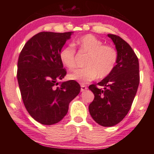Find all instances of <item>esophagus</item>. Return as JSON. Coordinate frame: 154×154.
Wrapping results in <instances>:
<instances>
[{
  "mask_svg": "<svg viewBox=\"0 0 154 154\" xmlns=\"http://www.w3.org/2000/svg\"><path fill=\"white\" fill-rule=\"evenodd\" d=\"M87 89H88L87 86L84 85H81V91H82V92L86 91Z\"/></svg>",
  "mask_w": 154,
  "mask_h": 154,
  "instance_id": "1",
  "label": "esophagus"
}]
</instances>
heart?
I'll return each instance as SVG.
<instances>
[{
  "instance_id": "obj_1",
  "label": "heart",
  "mask_w": 154,
  "mask_h": 154,
  "mask_svg": "<svg viewBox=\"0 0 154 154\" xmlns=\"http://www.w3.org/2000/svg\"><path fill=\"white\" fill-rule=\"evenodd\" d=\"M103 41L92 34L82 35L74 41L73 45L79 53L87 54L83 69H78L68 75V78L82 85L98 77H106L114 70L117 61L118 54L115 48L103 45ZM75 49L72 45L62 48L59 54L61 62L69 69L75 66Z\"/></svg>"
}]
</instances>
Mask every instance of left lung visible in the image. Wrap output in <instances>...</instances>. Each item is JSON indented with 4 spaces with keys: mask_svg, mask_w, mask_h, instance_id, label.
<instances>
[{
    "mask_svg": "<svg viewBox=\"0 0 154 154\" xmlns=\"http://www.w3.org/2000/svg\"><path fill=\"white\" fill-rule=\"evenodd\" d=\"M118 54L114 70L100 82L98 88L91 85L95 95L89 105L90 114L95 122L103 127L119 123L131 108L140 82L138 59L130 45L115 35L109 34Z\"/></svg>",
    "mask_w": 154,
    "mask_h": 154,
    "instance_id": "obj_1",
    "label": "left lung"
}]
</instances>
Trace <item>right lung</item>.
<instances>
[{
  "mask_svg": "<svg viewBox=\"0 0 154 154\" xmlns=\"http://www.w3.org/2000/svg\"><path fill=\"white\" fill-rule=\"evenodd\" d=\"M72 34L42 32L29 39L19 54L17 79L23 103L32 117L42 125L61 121L80 92L75 80L58 82L66 75L60 51Z\"/></svg>",
  "mask_w": 154,
  "mask_h": 154,
  "instance_id": "add662e5",
  "label": "right lung"
}]
</instances>
